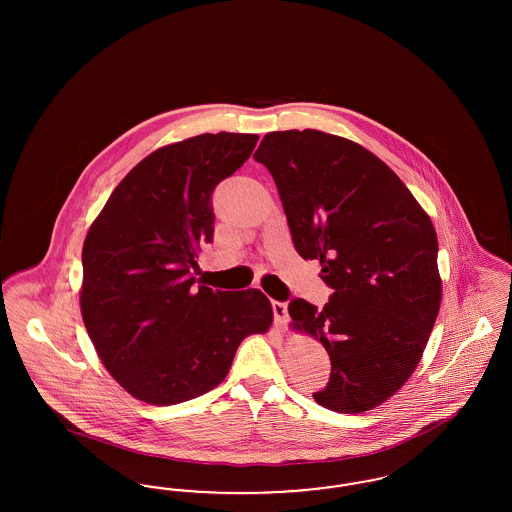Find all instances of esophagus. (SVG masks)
<instances>
[{
	"mask_svg": "<svg viewBox=\"0 0 512 512\" xmlns=\"http://www.w3.org/2000/svg\"><path fill=\"white\" fill-rule=\"evenodd\" d=\"M272 311H274V322L280 330L286 328L288 324V305L280 303V301H272Z\"/></svg>",
	"mask_w": 512,
	"mask_h": 512,
	"instance_id": "1",
	"label": "esophagus"
}]
</instances>
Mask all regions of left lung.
<instances>
[{
    "label": "left lung",
    "instance_id": "obj_1",
    "mask_svg": "<svg viewBox=\"0 0 512 512\" xmlns=\"http://www.w3.org/2000/svg\"><path fill=\"white\" fill-rule=\"evenodd\" d=\"M253 159L274 178L295 251L320 261L334 290L322 311L290 303L292 330L332 363L313 397L336 413L372 411L411 378L438 318L436 228L401 178L347 138L268 132Z\"/></svg>",
    "mask_w": 512,
    "mask_h": 512
}]
</instances>
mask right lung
<instances>
[{
    "label": "right lung",
    "mask_w": 512,
    "mask_h": 512,
    "mask_svg": "<svg viewBox=\"0 0 512 512\" xmlns=\"http://www.w3.org/2000/svg\"><path fill=\"white\" fill-rule=\"evenodd\" d=\"M257 134H199L159 147L113 190L82 247L80 313L107 372L132 397L176 405L217 388L240 343L272 326L259 290L194 288L213 240L211 194Z\"/></svg>",
    "instance_id": "right-lung-1"
}]
</instances>
